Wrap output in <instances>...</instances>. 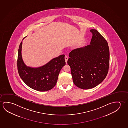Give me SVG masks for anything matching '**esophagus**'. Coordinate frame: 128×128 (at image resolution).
<instances>
[{
    "mask_svg": "<svg viewBox=\"0 0 128 128\" xmlns=\"http://www.w3.org/2000/svg\"><path fill=\"white\" fill-rule=\"evenodd\" d=\"M64 58H65V61L66 63L67 64V61H68V57L67 56H65V57H64Z\"/></svg>",
    "mask_w": 128,
    "mask_h": 128,
    "instance_id": "esophagus-1",
    "label": "esophagus"
}]
</instances>
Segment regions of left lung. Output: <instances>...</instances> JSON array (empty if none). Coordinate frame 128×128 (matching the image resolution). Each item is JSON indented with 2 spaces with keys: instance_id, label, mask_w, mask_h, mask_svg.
Here are the masks:
<instances>
[{
  "instance_id": "left-lung-1",
  "label": "left lung",
  "mask_w": 128,
  "mask_h": 128,
  "mask_svg": "<svg viewBox=\"0 0 128 128\" xmlns=\"http://www.w3.org/2000/svg\"><path fill=\"white\" fill-rule=\"evenodd\" d=\"M90 44L74 49L69 53L67 63L71 68L73 83L83 89L101 83L107 75L110 50L107 41L98 30L91 29Z\"/></svg>"
}]
</instances>
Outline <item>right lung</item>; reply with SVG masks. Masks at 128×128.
Returning a JSON list of instances; mask_svg holds the SVG:
<instances>
[{
  "instance_id": "add662e5",
  "label": "right lung",
  "mask_w": 128,
  "mask_h": 128,
  "mask_svg": "<svg viewBox=\"0 0 128 128\" xmlns=\"http://www.w3.org/2000/svg\"><path fill=\"white\" fill-rule=\"evenodd\" d=\"M22 41L19 46L17 60L18 71L21 78L29 87L37 91H47L52 89L56 84L61 68L65 65V56L60 55L53 58L42 66H28L22 60Z\"/></svg>"
}]
</instances>
